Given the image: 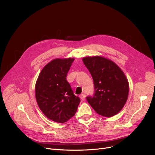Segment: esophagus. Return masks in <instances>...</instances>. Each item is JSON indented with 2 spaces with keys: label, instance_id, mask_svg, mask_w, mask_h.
Returning <instances> with one entry per match:
<instances>
[{
  "label": "esophagus",
  "instance_id": "1",
  "mask_svg": "<svg viewBox=\"0 0 155 155\" xmlns=\"http://www.w3.org/2000/svg\"><path fill=\"white\" fill-rule=\"evenodd\" d=\"M79 97H80L81 99V100L83 101L85 99V98H86V95L84 94H81L79 96Z\"/></svg>",
  "mask_w": 155,
  "mask_h": 155
}]
</instances>
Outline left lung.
I'll return each mask as SVG.
<instances>
[{
	"label": "left lung",
	"mask_w": 155,
	"mask_h": 155,
	"mask_svg": "<svg viewBox=\"0 0 155 155\" xmlns=\"http://www.w3.org/2000/svg\"><path fill=\"white\" fill-rule=\"evenodd\" d=\"M83 61L92 76L94 93L86 100L98 114L111 117L119 113L127 100L128 81L122 71L112 61L95 56Z\"/></svg>",
	"instance_id": "left-lung-1"
}]
</instances>
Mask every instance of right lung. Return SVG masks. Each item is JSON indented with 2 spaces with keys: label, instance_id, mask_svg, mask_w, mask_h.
I'll return each mask as SVG.
<instances>
[{
  "label": "right lung",
  "instance_id": "add662e5",
  "mask_svg": "<svg viewBox=\"0 0 155 155\" xmlns=\"http://www.w3.org/2000/svg\"><path fill=\"white\" fill-rule=\"evenodd\" d=\"M74 58L56 59L41 71L35 86L38 107L49 119L64 123L75 115L80 98L74 94L68 82V73Z\"/></svg>",
  "mask_w": 155,
  "mask_h": 155
}]
</instances>
